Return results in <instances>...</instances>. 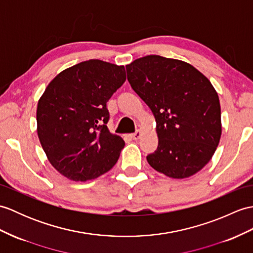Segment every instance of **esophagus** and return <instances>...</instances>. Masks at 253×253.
Returning a JSON list of instances; mask_svg holds the SVG:
<instances>
[{"label": "esophagus", "instance_id": "obj_1", "mask_svg": "<svg viewBox=\"0 0 253 253\" xmlns=\"http://www.w3.org/2000/svg\"><path fill=\"white\" fill-rule=\"evenodd\" d=\"M140 137H141V131H140V130H137L136 132H133V133L131 134V138H132L133 140H138Z\"/></svg>", "mask_w": 253, "mask_h": 253}]
</instances>
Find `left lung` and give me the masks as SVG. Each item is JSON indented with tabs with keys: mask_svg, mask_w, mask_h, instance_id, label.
Instances as JSON below:
<instances>
[{
	"mask_svg": "<svg viewBox=\"0 0 253 253\" xmlns=\"http://www.w3.org/2000/svg\"><path fill=\"white\" fill-rule=\"evenodd\" d=\"M127 80L156 121L158 146L146 160L183 179L207 165L221 138V108L210 81L184 61L150 55L126 66Z\"/></svg>",
	"mask_w": 253,
	"mask_h": 253,
	"instance_id": "obj_1",
	"label": "left lung"
}]
</instances>
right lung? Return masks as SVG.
Returning <instances> with one entry per match:
<instances>
[{
    "label": "right lung",
    "instance_id": "1",
    "mask_svg": "<svg viewBox=\"0 0 253 253\" xmlns=\"http://www.w3.org/2000/svg\"><path fill=\"white\" fill-rule=\"evenodd\" d=\"M125 81L124 66L90 59L63 70L46 87L38 103V136L64 177L91 180L116 164L125 142L109 131L107 102Z\"/></svg>",
    "mask_w": 253,
    "mask_h": 253
}]
</instances>
